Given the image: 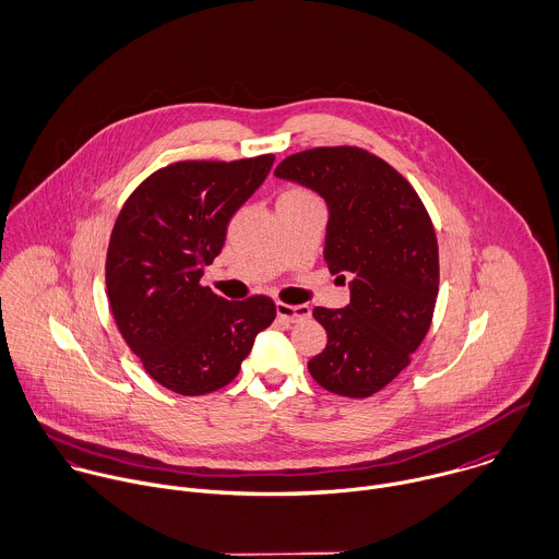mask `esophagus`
Instances as JSON below:
<instances>
[{
    "mask_svg": "<svg viewBox=\"0 0 559 559\" xmlns=\"http://www.w3.org/2000/svg\"><path fill=\"white\" fill-rule=\"evenodd\" d=\"M277 310V317L288 321V323H297V321H304L310 317V308L308 306H288V304H277L275 306Z\"/></svg>",
    "mask_w": 559,
    "mask_h": 559,
    "instance_id": "34e87169",
    "label": "esophagus"
}]
</instances>
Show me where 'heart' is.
Wrapping results in <instances>:
<instances>
[{
  "label": "heart",
  "mask_w": 559,
  "mask_h": 559,
  "mask_svg": "<svg viewBox=\"0 0 559 559\" xmlns=\"http://www.w3.org/2000/svg\"><path fill=\"white\" fill-rule=\"evenodd\" d=\"M282 197H310V194H308V192H304V190H297V188H295V190H288V192H284Z\"/></svg>",
  "instance_id": "b5f03b06"
}]
</instances>
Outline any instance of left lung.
<instances>
[{"label":"left lung","instance_id":"obj_1","mask_svg":"<svg viewBox=\"0 0 559 559\" xmlns=\"http://www.w3.org/2000/svg\"><path fill=\"white\" fill-rule=\"evenodd\" d=\"M275 178L328 203L323 255L349 282L345 308H314L328 332L308 371L325 390L365 399L409 365L438 297V240L409 182L360 147H317L288 156Z\"/></svg>","mask_w":559,"mask_h":559}]
</instances>
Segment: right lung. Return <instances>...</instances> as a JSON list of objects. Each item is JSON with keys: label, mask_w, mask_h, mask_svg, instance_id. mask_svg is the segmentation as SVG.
Returning a JSON list of instances; mask_svg holds the SVG:
<instances>
[{"label": "right lung", "mask_w": 559, "mask_h": 559, "mask_svg": "<svg viewBox=\"0 0 559 559\" xmlns=\"http://www.w3.org/2000/svg\"><path fill=\"white\" fill-rule=\"evenodd\" d=\"M273 163L271 154L176 163L150 176L119 212L106 258L112 317L145 371L178 394L227 385L275 319L264 295L227 301L199 284L231 216Z\"/></svg>", "instance_id": "right-lung-1"}]
</instances>
